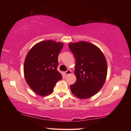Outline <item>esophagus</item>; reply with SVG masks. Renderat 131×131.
<instances>
[{
  "instance_id": "1",
  "label": "esophagus",
  "mask_w": 131,
  "mask_h": 131,
  "mask_svg": "<svg viewBox=\"0 0 131 131\" xmlns=\"http://www.w3.org/2000/svg\"><path fill=\"white\" fill-rule=\"evenodd\" d=\"M65 74L66 76H68V75H69L72 74V70H70V69H68L67 71H66L65 72Z\"/></svg>"
}]
</instances>
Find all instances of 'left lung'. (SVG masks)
Wrapping results in <instances>:
<instances>
[{"label": "left lung", "instance_id": "8db88e82", "mask_svg": "<svg viewBox=\"0 0 131 131\" xmlns=\"http://www.w3.org/2000/svg\"><path fill=\"white\" fill-rule=\"evenodd\" d=\"M76 59V81L70 85L74 96L87 99L94 96L103 87L107 73V65L102 51L94 44L81 41L69 44Z\"/></svg>", "mask_w": 131, "mask_h": 131}]
</instances>
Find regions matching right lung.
Returning <instances> with one entry per match:
<instances>
[{
    "label": "right lung",
    "mask_w": 131,
    "mask_h": 131,
    "mask_svg": "<svg viewBox=\"0 0 131 131\" xmlns=\"http://www.w3.org/2000/svg\"><path fill=\"white\" fill-rule=\"evenodd\" d=\"M63 46L62 42L47 40L35 44L26 55L24 76L29 87L37 95L44 96L51 94L57 82L62 79L57 68L58 57Z\"/></svg>",
    "instance_id": "right-lung-1"
}]
</instances>
